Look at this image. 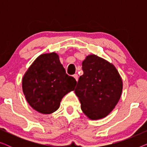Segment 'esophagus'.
<instances>
[{"mask_svg": "<svg viewBox=\"0 0 147 147\" xmlns=\"http://www.w3.org/2000/svg\"><path fill=\"white\" fill-rule=\"evenodd\" d=\"M73 77L75 78L76 81H78V74H74V75L73 76Z\"/></svg>", "mask_w": 147, "mask_h": 147, "instance_id": "34e87169", "label": "esophagus"}]
</instances>
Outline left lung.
I'll use <instances>...</instances> for the list:
<instances>
[{
  "label": "left lung",
  "mask_w": 147,
  "mask_h": 147,
  "mask_svg": "<svg viewBox=\"0 0 147 147\" xmlns=\"http://www.w3.org/2000/svg\"><path fill=\"white\" fill-rule=\"evenodd\" d=\"M82 69L75 90L82 112L90 120L105 118L121 97V76L113 64L94 54L86 56Z\"/></svg>",
  "instance_id": "8db88e82"
}]
</instances>
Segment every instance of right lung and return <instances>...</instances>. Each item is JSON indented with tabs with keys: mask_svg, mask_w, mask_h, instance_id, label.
Returning <instances> with one entry per match:
<instances>
[{
	"mask_svg": "<svg viewBox=\"0 0 147 147\" xmlns=\"http://www.w3.org/2000/svg\"><path fill=\"white\" fill-rule=\"evenodd\" d=\"M76 80L66 74L57 53L39 55L22 80L25 99L34 110L49 114L59 108L63 96L74 91Z\"/></svg>",
	"mask_w": 147,
	"mask_h": 147,
	"instance_id": "add662e5",
	"label": "right lung"
}]
</instances>
